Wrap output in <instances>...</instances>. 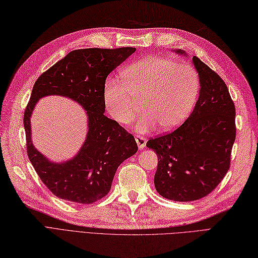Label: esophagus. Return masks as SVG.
Segmentation results:
<instances>
[{
    "mask_svg": "<svg viewBox=\"0 0 258 258\" xmlns=\"http://www.w3.org/2000/svg\"><path fill=\"white\" fill-rule=\"evenodd\" d=\"M135 141L137 143V146H138V149H143L145 146H146V142L147 140L145 137L141 136V135H136L135 136Z\"/></svg>",
    "mask_w": 258,
    "mask_h": 258,
    "instance_id": "esophagus-1",
    "label": "esophagus"
}]
</instances>
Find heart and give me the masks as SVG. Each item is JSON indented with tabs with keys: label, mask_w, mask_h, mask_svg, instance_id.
Segmentation results:
<instances>
[{
	"label": "heart",
	"mask_w": 258,
	"mask_h": 258,
	"mask_svg": "<svg viewBox=\"0 0 258 258\" xmlns=\"http://www.w3.org/2000/svg\"><path fill=\"white\" fill-rule=\"evenodd\" d=\"M124 82L108 79L103 99L110 115L120 124L134 120L142 102L144 115L136 123L138 133L160 127L171 131L193 110L200 92V77L193 66L167 57L149 56L123 72Z\"/></svg>",
	"instance_id": "1"
}]
</instances>
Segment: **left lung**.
<instances>
[{
    "instance_id": "1",
    "label": "left lung",
    "mask_w": 258,
    "mask_h": 258,
    "mask_svg": "<svg viewBox=\"0 0 258 258\" xmlns=\"http://www.w3.org/2000/svg\"><path fill=\"white\" fill-rule=\"evenodd\" d=\"M174 52L188 56L181 49ZM192 62L201 86L192 113L172 133L146 144L158 156L157 192L175 202L197 201L213 192L228 172L235 141V108L227 85L197 56Z\"/></svg>"
}]
</instances>
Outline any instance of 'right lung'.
I'll list each match as a JSON object with an SVG mask.
<instances>
[{
  "label": "right lung",
  "instance_id": "obj_1",
  "mask_svg": "<svg viewBox=\"0 0 258 258\" xmlns=\"http://www.w3.org/2000/svg\"><path fill=\"white\" fill-rule=\"evenodd\" d=\"M135 48L74 50L37 79L24 115L29 160L43 184L61 200L92 204L109 193L118 166L137 153L133 135L104 115L103 89L110 73ZM62 95L77 102L88 115V135L71 160H48L32 144L30 117L39 98Z\"/></svg>",
  "mask_w": 258,
  "mask_h": 258
}]
</instances>
